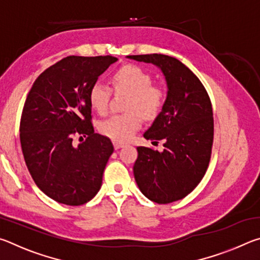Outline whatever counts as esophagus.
<instances>
[{"instance_id": "1", "label": "esophagus", "mask_w": 260, "mask_h": 260, "mask_svg": "<svg viewBox=\"0 0 260 260\" xmlns=\"http://www.w3.org/2000/svg\"><path fill=\"white\" fill-rule=\"evenodd\" d=\"M126 143L124 142H119V141H113V147L114 149H120L122 147H125Z\"/></svg>"}]
</instances>
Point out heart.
I'll list each match as a JSON object with an SVG mask.
<instances>
[{
	"mask_svg": "<svg viewBox=\"0 0 260 260\" xmlns=\"http://www.w3.org/2000/svg\"><path fill=\"white\" fill-rule=\"evenodd\" d=\"M112 85L117 93L131 95L127 104V114H112L99 124V129L103 135L113 141H128L140 129L142 120H152L159 116L165 104V93L159 87L153 86V79L148 72L136 65L127 64L112 74ZM112 89L101 82L91 85L88 101L90 107L99 113L108 111ZM139 113L138 114L137 112Z\"/></svg>",
	"mask_w": 260,
	"mask_h": 260,
	"instance_id": "obj_1",
	"label": "heart"
}]
</instances>
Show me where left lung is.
<instances>
[{"instance_id": "8db88e82", "label": "left lung", "mask_w": 260, "mask_h": 260, "mask_svg": "<svg viewBox=\"0 0 260 260\" xmlns=\"http://www.w3.org/2000/svg\"><path fill=\"white\" fill-rule=\"evenodd\" d=\"M127 58L151 63L166 80V101L147 140H164L161 152L138 147L133 171L141 192L158 204L182 200L201 182L213 143L212 105L200 79L174 57L150 54Z\"/></svg>"}]
</instances>
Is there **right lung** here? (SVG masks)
I'll list each match as a JSON object with an SVG mask.
<instances>
[{
  "label": "right lung",
  "instance_id": "1",
  "mask_svg": "<svg viewBox=\"0 0 260 260\" xmlns=\"http://www.w3.org/2000/svg\"><path fill=\"white\" fill-rule=\"evenodd\" d=\"M118 59L112 56H69L43 71L26 98L20 144L37 186L56 202L82 205L102 186L113 146L94 133L88 93ZM74 136L87 139L78 146Z\"/></svg>",
  "mask_w": 260,
  "mask_h": 260
}]
</instances>
